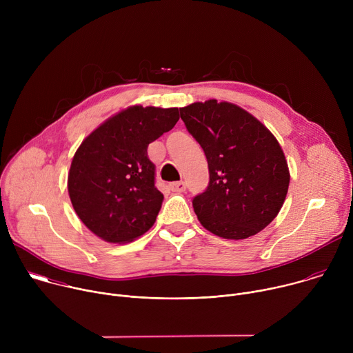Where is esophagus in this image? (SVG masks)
Here are the masks:
<instances>
[{"instance_id":"1","label":"esophagus","mask_w":353,"mask_h":353,"mask_svg":"<svg viewBox=\"0 0 353 353\" xmlns=\"http://www.w3.org/2000/svg\"><path fill=\"white\" fill-rule=\"evenodd\" d=\"M170 188H172V191H174V192H183V191H185L187 185H185L184 181H174V183L170 184Z\"/></svg>"}]
</instances>
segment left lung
<instances>
[{
    "label": "left lung",
    "mask_w": 353,
    "mask_h": 353,
    "mask_svg": "<svg viewBox=\"0 0 353 353\" xmlns=\"http://www.w3.org/2000/svg\"><path fill=\"white\" fill-rule=\"evenodd\" d=\"M180 117L208 161V187L192 198L201 225L232 240L261 232L282 208L290 179L276 138L228 102L192 103Z\"/></svg>",
    "instance_id": "obj_1"
}]
</instances>
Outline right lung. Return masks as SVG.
<instances>
[{
  "label": "right lung",
  "instance_id": "obj_1",
  "mask_svg": "<svg viewBox=\"0 0 353 353\" xmlns=\"http://www.w3.org/2000/svg\"><path fill=\"white\" fill-rule=\"evenodd\" d=\"M179 109L132 106L97 127L74 155L68 192L85 226L100 239L125 243L152 228L163 194L155 185L148 145L170 131Z\"/></svg>",
  "mask_w": 353,
  "mask_h": 353
}]
</instances>
